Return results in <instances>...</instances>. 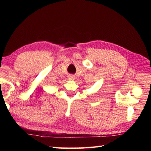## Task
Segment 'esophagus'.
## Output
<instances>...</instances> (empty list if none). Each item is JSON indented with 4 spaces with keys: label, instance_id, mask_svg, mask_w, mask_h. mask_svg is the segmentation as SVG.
<instances>
[{
    "label": "esophagus",
    "instance_id": "1",
    "mask_svg": "<svg viewBox=\"0 0 151 151\" xmlns=\"http://www.w3.org/2000/svg\"><path fill=\"white\" fill-rule=\"evenodd\" d=\"M68 78H69L70 80H75V76H74V75H69V76H68Z\"/></svg>",
    "mask_w": 151,
    "mask_h": 151
}]
</instances>
